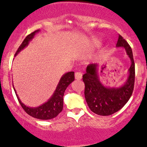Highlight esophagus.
<instances>
[{"label":"esophagus","mask_w":147,"mask_h":147,"mask_svg":"<svg viewBox=\"0 0 147 147\" xmlns=\"http://www.w3.org/2000/svg\"><path fill=\"white\" fill-rule=\"evenodd\" d=\"M75 79H76L77 80H80L82 78V73L80 72H76L75 75Z\"/></svg>","instance_id":"1"}]
</instances>
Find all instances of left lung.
Masks as SVG:
<instances>
[{"instance_id": "8db88e82", "label": "left lung", "mask_w": 147, "mask_h": 147, "mask_svg": "<svg viewBox=\"0 0 147 147\" xmlns=\"http://www.w3.org/2000/svg\"><path fill=\"white\" fill-rule=\"evenodd\" d=\"M117 48L125 50L131 65L128 69V77L125 82L119 87H107L102 84L98 75L99 65L90 64L87 67L82 80L85 85L84 97L90 110L101 116H108L121 109L132 94L135 78V65L133 53L128 42L119 35Z\"/></svg>"}]
</instances>
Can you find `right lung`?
<instances>
[{
    "instance_id": "right-lung-1",
    "label": "right lung",
    "mask_w": 147,
    "mask_h": 147,
    "mask_svg": "<svg viewBox=\"0 0 147 147\" xmlns=\"http://www.w3.org/2000/svg\"><path fill=\"white\" fill-rule=\"evenodd\" d=\"M40 31V30H37L34 31L33 32L28 35L27 37L24 39L21 45L18 49L17 52L16 53L15 56L17 55L21 50H23L25 47H26L34 38V36L36 33H38ZM75 72H68L65 73L63 76L60 78V81H59L58 84H57V87H56L55 90L54 91V93L53 95L50 97V99H48L47 102L43 103L42 105H40V106L36 107H30L26 106V105L21 102V100L19 98L18 95L17 94L16 89L14 88L13 84V89L16 92L17 98L20 102V105L23 108L26 112L30 115L31 117L36 119H51L53 118L56 117L60 112H62L63 109V96H64V93L67 87L74 80H75V75H74Z\"/></svg>"
}]
</instances>
